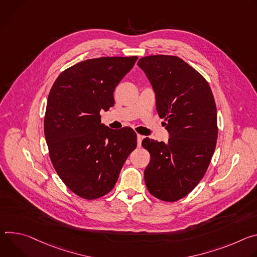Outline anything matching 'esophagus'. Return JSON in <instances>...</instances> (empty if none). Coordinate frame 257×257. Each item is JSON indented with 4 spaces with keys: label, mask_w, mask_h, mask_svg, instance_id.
<instances>
[{
    "label": "esophagus",
    "mask_w": 257,
    "mask_h": 257,
    "mask_svg": "<svg viewBox=\"0 0 257 257\" xmlns=\"http://www.w3.org/2000/svg\"><path fill=\"white\" fill-rule=\"evenodd\" d=\"M144 139V136L142 135H137V141H138V147H141V144H142V140Z\"/></svg>",
    "instance_id": "esophagus-1"
}]
</instances>
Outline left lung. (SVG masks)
<instances>
[{
    "mask_svg": "<svg viewBox=\"0 0 257 257\" xmlns=\"http://www.w3.org/2000/svg\"><path fill=\"white\" fill-rule=\"evenodd\" d=\"M138 65L152 84L158 115L170 134L166 143L142 142L151 157L145 183L159 200L175 202L199 184L211 161L218 133L214 98L204 76L177 56H146Z\"/></svg>",
    "mask_w": 257,
    "mask_h": 257,
    "instance_id": "left-lung-1",
    "label": "left lung"
}]
</instances>
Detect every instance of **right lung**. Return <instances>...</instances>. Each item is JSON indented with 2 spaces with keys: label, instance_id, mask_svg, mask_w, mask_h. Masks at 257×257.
<instances>
[{
  "label": "right lung",
  "instance_id": "right-lung-1",
  "mask_svg": "<svg viewBox=\"0 0 257 257\" xmlns=\"http://www.w3.org/2000/svg\"><path fill=\"white\" fill-rule=\"evenodd\" d=\"M137 59L100 57L79 62L62 71L49 93L44 132L50 159L66 187L87 200L114 188L137 147L133 128L111 130L100 115L114 105L113 92Z\"/></svg>",
  "mask_w": 257,
  "mask_h": 257
}]
</instances>
